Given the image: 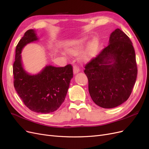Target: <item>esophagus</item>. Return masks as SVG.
I'll list each match as a JSON object with an SVG mask.
<instances>
[{
	"mask_svg": "<svg viewBox=\"0 0 149 149\" xmlns=\"http://www.w3.org/2000/svg\"><path fill=\"white\" fill-rule=\"evenodd\" d=\"M79 71V68L78 66L74 65V66H73V73H74V74L78 73Z\"/></svg>",
	"mask_w": 149,
	"mask_h": 149,
	"instance_id": "1",
	"label": "esophagus"
}]
</instances>
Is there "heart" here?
Returning <instances> with one entry per match:
<instances>
[{"mask_svg": "<svg viewBox=\"0 0 149 149\" xmlns=\"http://www.w3.org/2000/svg\"><path fill=\"white\" fill-rule=\"evenodd\" d=\"M86 43H87L86 38H83L81 39H79V40H77L76 42L72 43L70 45L71 48L70 49V50L74 54L77 53L78 51H79L81 49H82ZM97 47H98L97 40H93V41L89 45L88 49L87 51V55L89 56H92L95 55Z\"/></svg>", "mask_w": 149, "mask_h": 149, "instance_id": "heart-1", "label": "heart"}]
</instances>
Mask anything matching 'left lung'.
<instances>
[{
    "mask_svg": "<svg viewBox=\"0 0 149 149\" xmlns=\"http://www.w3.org/2000/svg\"><path fill=\"white\" fill-rule=\"evenodd\" d=\"M94 102L113 108L127 101L137 76L136 53L129 37L119 29L111 34L109 45L84 66Z\"/></svg>",
    "mask_w": 149,
    "mask_h": 149,
    "instance_id": "1",
    "label": "left lung"
}]
</instances>
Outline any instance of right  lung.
<instances>
[{"instance_id":"1","label":"right lung","mask_w":149,"mask_h":149,"mask_svg":"<svg viewBox=\"0 0 149 149\" xmlns=\"http://www.w3.org/2000/svg\"><path fill=\"white\" fill-rule=\"evenodd\" d=\"M35 31L25 33L15 49L13 65V86L17 94L29 109L39 113H49L57 110L65 101L73 76V66H47L37 74L30 75L24 70L21 52L26 44L37 40Z\"/></svg>"}]
</instances>
